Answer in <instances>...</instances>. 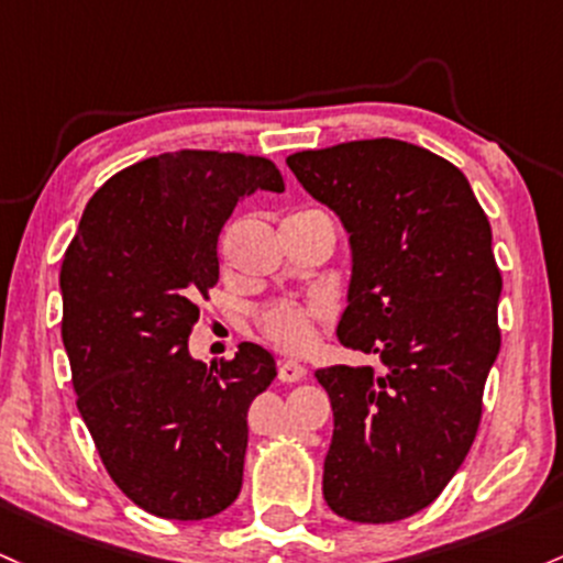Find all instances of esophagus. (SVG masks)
Here are the masks:
<instances>
[{"instance_id":"esophagus-1","label":"esophagus","mask_w":563,"mask_h":563,"mask_svg":"<svg viewBox=\"0 0 563 563\" xmlns=\"http://www.w3.org/2000/svg\"><path fill=\"white\" fill-rule=\"evenodd\" d=\"M307 376V368L296 361H280L277 366V379L280 382H301Z\"/></svg>"}]
</instances>
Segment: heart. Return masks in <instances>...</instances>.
Masks as SVG:
<instances>
[{
	"label": "heart",
	"instance_id": "1",
	"mask_svg": "<svg viewBox=\"0 0 563 563\" xmlns=\"http://www.w3.org/2000/svg\"><path fill=\"white\" fill-rule=\"evenodd\" d=\"M318 213V211H305ZM331 318V307L325 301H269L258 307L256 325L262 336L275 347L286 352H301L314 342V329Z\"/></svg>",
	"mask_w": 563,
	"mask_h": 563
}]
</instances>
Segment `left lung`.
<instances>
[{
  "instance_id": "left-lung-1",
  "label": "left lung",
  "mask_w": 563,
  "mask_h": 563,
  "mask_svg": "<svg viewBox=\"0 0 563 563\" xmlns=\"http://www.w3.org/2000/svg\"><path fill=\"white\" fill-rule=\"evenodd\" d=\"M286 163L350 232L339 342L382 361L314 372L333 409L323 497L347 521H400L446 489L478 432L503 291L489 219L465 173L398 139Z\"/></svg>"
}]
</instances>
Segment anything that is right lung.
Instances as JSON below:
<instances>
[{
    "mask_svg": "<svg viewBox=\"0 0 563 563\" xmlns=\"http://www.w3.org/2000/svg\"><path fill=\"white\" fill-rule=\"evenodd\" d=\"M256 189H286L267 157L141 159L90 197L60 267L77 409L111 481L170 521L211 518L238 499L249 409L277 376L253 342L211 368L187 344L197 301L219 283V234Z\"/></svg>",
    "mask_w": 563,
    "mask_h": 563,
    "instance_id": "right-lung-1",
    "label": "right lung"
}]
</instances>
